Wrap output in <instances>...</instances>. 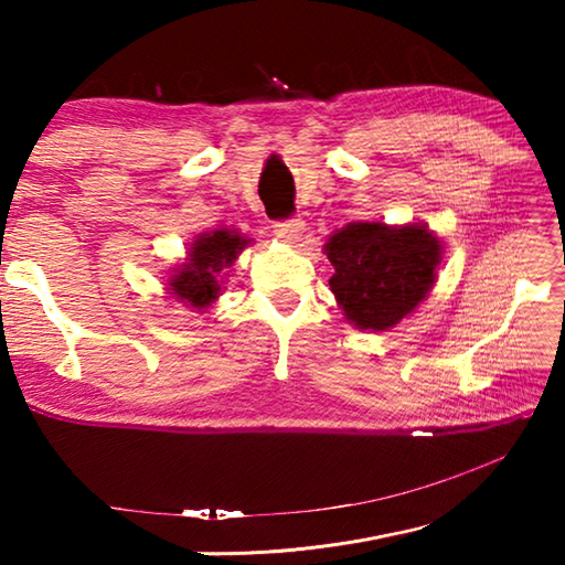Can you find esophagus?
<instances>
[{
	"instance_id": "esophagus-1",
	"label": "esophagus",
	"mask_w": 565,
	"mask_h": 565,
	"mask_svg": "<svg viewBox=\"0 0 565 565\" xmlns=\"http://www.w3.org/2000/svg\"><path fill=\"white\" fill-rule=\"evenodd\" d=\"M303 222L301 218H286V222H276L274 224V234L281 238V242H299V238L303 236Z\"/></svg>"
}]
</instances>
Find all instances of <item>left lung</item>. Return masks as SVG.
<instances>
[{
	"mask_svg": "<svg viewBox=\"0 0 565 565\" xmlns=\"http://www.w3.org/2000/svg\"><path fill=\"white\" fill-rule=\"evenodd\" d=\"M329 286L356 329L386 331L426 299L441 262V242L424 224L353 222L327 246Z\"/></svg>",
	"mask_w": 565,
	"mask_h": 565,
	"instance_id": "obj_1",
	"label": "left lung"
}]
</instances>
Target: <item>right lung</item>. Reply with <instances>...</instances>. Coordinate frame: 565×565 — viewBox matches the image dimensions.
Listing matches in <instances>:
<instances>
[{
  "mask_svg": "<svg viewBox=\"0 0 565 565\" xmlns=\"http://www.w3.org/2000/svg\"><path fill=\"white\" fill-rule=\"evenodd\" d=\"M252 238H244L232 228H214L196 236L191 244L184 264L174 269L169 279V294H174L181 303L194 306V309H206L218 299L222 291V274L232 269Z\"/></svg>",
  "mask_w": 565,
  "mask_h": 565,
  "instance_id": "obj_1",
  "label": "right lung"
}]
</instances>
